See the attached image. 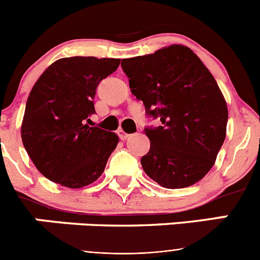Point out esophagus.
I'll list each match as a JSON object with an SVG mask.
<instances>
[{"instance_id":"1","label":"esophagus","mask_w":260,"mask_h":260,"mask_svg":"<svg viewBox=\"0 0 260 260\" xmlns=\"http://www.w3.org/2000/svg\"><path fill=\"white\" fill-rule=\"evenodd\" d=\"M118 135H119V138H121V139H122V141H125V139H127V138L130 137V135H128L127 133L123 132L122 128H121V130H118Z\"/></svg>"}]
</instances>
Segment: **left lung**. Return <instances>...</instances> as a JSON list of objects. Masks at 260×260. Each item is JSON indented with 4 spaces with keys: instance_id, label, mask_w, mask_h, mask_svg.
Instances as JSON below:
<instances>
[{
    "instance_id": "8db88e82",
    "label": "left lung",
    "mask_w": 260,
    "mask_h": 260,
    "mask_svg": "<svg viewBox=\"0 0 260 260\" xmlns=\"http://www.w3.org/2000/svg\"><path fill=\"white\" fill-rule=\"evenodd\" d=\"M132 92L162 126L144 128L151 147L141 158L151 180L183 189L213 167L225 141L228 107L203 62L190 48L173 44L121 62Z\"/></svg>"
}]
</instances>
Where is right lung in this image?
Segmentation results:
<instances>
[{
  "mask_svg": "<svg viewBox=\"0 0 260 260\" xmlns=\"http://www.w3.org/2000/svg\"><path fill=\"white\" fill-rule=\"evenodd\" d=\"M119 61L59 58L34 84L20 134L32 162L48 180L80 189L103 174L118 135L84 122L95 112L98 84L117 70Z\"/></svg>",
  "mask_w": 260,
  "mask_h": 260,
  "instance_id": "obj_1",
  "label": "right lung"
}]
</instances>
